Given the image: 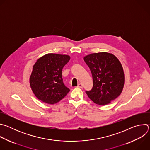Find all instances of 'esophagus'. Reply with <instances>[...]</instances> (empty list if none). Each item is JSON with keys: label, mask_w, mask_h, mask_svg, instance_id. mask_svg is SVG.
Here are the masks:
<instances>
[{"label": "esophagus", "mask_w": 150, "mask_h": 150, "mask_svg": "<svg viewBox=\"0 0 150 150\" xmlns=\"http://www.w3.org/2000/svg\"><path fill=\"white\" fill-rule=\"evenodd\" d=\"M78 87L81 88H83V85H82V83H79L78 84Z\"/></svg>", "instance_id": "34e87169"}]
</instances>
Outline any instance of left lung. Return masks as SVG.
Returning <instances> with one entry per match:
<instances>
[{
  "mask_svg": "<svg viewBox=\"0 0 150 150\" xmlns=\"http://www.w3.org/2000/svg\"><path fill=\"white\" fill-rule=\"evenodd\" d=\"M84 61L90 69L93 86L85 93L96 104L106 105L122 93L125 82L123 69L118 59L107 52L92 53Z\"/></svg>",
  "mask_w": 150,
  "mask_h": 150,
  "instance_id": "1",
  "label": "left lung"
}]
</instances>
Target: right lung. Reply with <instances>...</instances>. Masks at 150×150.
<instances>
[{"label":"right lung","instance_id":"add662e5","mask_svg":"<svg viewBox=\"0 0 150 150\" xmlns=\"http://www.w3.org/2000/svg\"><path fill=\"white\" fill-rule=\"evenodd\" d=\"M69 60L68 55L49 53L37 60L33 68L30 83L38 100L54 104L69 92L62 76V69Z\"/></svg>","mask_w":150,"mask_h":150}]
</instances>
